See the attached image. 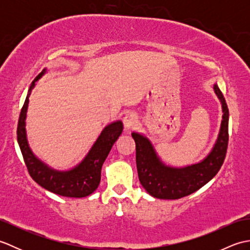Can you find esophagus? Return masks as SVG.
Wrapping results in <instances>:
<instances>
[{"instance_id":"1","label":"esophagus","mask_w":250,"mask_h":250,"mask_svg":"<svg viewBox=\"0 0 250 250\" xmlns=\"http://www.w3.org/2000/svg\"><path fill=\"white\" fill-rule=\"evenodd\" d=\"M135 124H136V117H135V115L128 114V115L125 116V118H124L125 130H126V131L131 130L135 125Z\"/></svg>"}]
</instances>
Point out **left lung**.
Instances as JSON below:
<instances>
[{
    "mask_svg": "<svg viewBox=\"0 0 250 250\" xmlns=\"http://www.w3.org/2000/svg\"><path fill=\"white\" fill-rule=\"evenodd\" d=\"M215 93L220 100L222 121L218 139L207 157L199 163L184 167L164 164L146 136L133 132L136 146V167L143 187L153 198L177 200L195 192L218 173L225 161L229 142V109L219 87L214 84Z\"/></svg>",
    "mask_w": 250,
    "mask_h": 250,
    "instance_id": "1",
    "label": "left lung"
}]
</instances>
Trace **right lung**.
I'll return each mask as SVG.
<instances>
[{"label":"right lung","instance_id":"1","mask_svg":"<svg viewBox=\"0 0 250 250\" xmlns=\"http://www.w3.org/2000/svg\"><path fill=\"white\" fill-rule=\"evenodd\" d=\"M45 73L46 70H43L32 82L24 104L21 108L17 128V141L20 150L30 176L42 187L58 195L67 198H84L99 187L102 166L111 147L124 130V125L118 120L106 125L88 155L78 166L70 171H57L46 166L32 152L25 132V118L30 94L35 86V82L39 81Z\"/></svg>","mask_w":250,"mask_h":250}]
</instances>
